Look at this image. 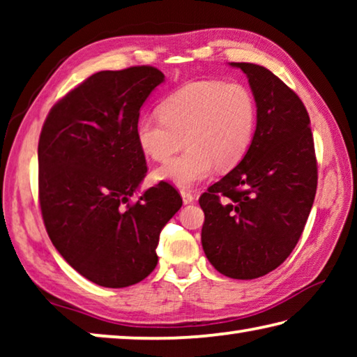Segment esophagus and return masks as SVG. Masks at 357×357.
I'll use <instances>...</instances> for the list:
<instances>
[{
  "label": "esophagus",
  "instance_id": "esophagus-1",
  "mask_svg": "<svg viewBox=\"0 0 357 357\" xmlns=\"http://www.w3.org/2000/svg\"><path fill=\"white\" fill-rule=\"evenodd\" d=\"M181 197H183L184 204H190L193 200H195V195L189 190H181Z\"/></svg>",
  "mask_w": 357,
  "mask_h": 357
}]
</instances>
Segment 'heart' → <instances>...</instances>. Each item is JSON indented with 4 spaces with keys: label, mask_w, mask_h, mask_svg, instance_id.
<instances>
[{
    "label": "heart",
    "mask_w": 357,
    "mask_h": 357,
    "mask_svg": "<svg viewBox=\"0 0 357 357\" xmlns=\"http://www.w3.org/2000/svg\"><path fill=\"white\" fill-rule=\"evenodd\" d=\"M257 102L239 82L202 80L187 83L159 104V114L138 121L135 135L149 159L165 162L154 176L178 187L206 179L215 165L228 170L249 151L257 129Z\"/></svg>",
    "instance_id": "obj_1"
}]
</instances>
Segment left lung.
Returning <instances> with one entry per match:
<instances>
[{"mask_svg":"<svg viewBox=\"0 0 357 357\" xmlns=\"http://www.w3.org/2000/svg\"><path fill=\"white\" fill-rule=\"evenodd\" d=\"M249 78L257 129L244 159L200 197L206 258L229 279L250 280L285 261L317 193L310 118L293 89L263 66L229 63Z\"/></svg>","mask_w":357,"mask_h":357,"instance_id":"left-lung-1","label":"left lung"}]
</instances>
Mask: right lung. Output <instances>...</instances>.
Here are the masks:
<instances>
[{
  "mask_svg": "<svg viewBox=\"0 0 357 357\" xmlns=\"http://www.w3.org/2000/svg\"><path fill=\"white\" fill-rule=\"evenodd\" d=\"M164 80L151 66L98 72L53 105L42 128V219L61 257L96 285L146 279L162 228L183 206L165 181L130 203L148 172L135 135L140 108Z\"/></svg>",
  "mask_w": 357,
  "mask_h": 357,
  "instance_id": "right-lung-1",
  "label": "right lung"
}]
</instances>
